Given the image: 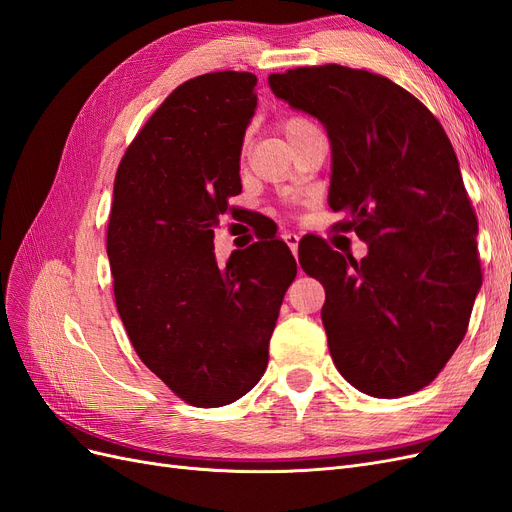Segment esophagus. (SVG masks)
Listing matches in <instances>:
<instances>
[{
  "mask_svg": "<svg viewBox=\"0 0 512 512\" xmlns=\"http://www.w3.org/2000/svg\"><path fill=\"white\" fill-rule=\"evenodd\" d=\"M282 239L286 241V245L290 247L292 254L297 256V252H299V235H297V232H290V230H286L284 235H282Z\"/></svg>",
  "mask_w": 512,
  "mask_h": 512,
  "instance_id": "1",
  "label": "esophagus"
}]
</instances>
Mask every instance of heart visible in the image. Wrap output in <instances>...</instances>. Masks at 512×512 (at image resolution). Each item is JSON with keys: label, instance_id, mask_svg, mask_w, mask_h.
Listing matches in <instances>:
<instances>
[{"label": "heart", "instance_id": "b5f03b06", "mask_svg": "<svg viewBox=\"0 0 512 512\" xmlns=\"http://www.w3.org/2000/svg\"><path fill=\"white\" fill-rule=\"evenodd\" d=\"M282 132L284 136L290 141L292 147H297L305 136H309L312 132H316V126L309 119L305 117H299V115H292V117H286L282 121Z\"/></svg>", "mask_w": 512, "mask_h": 512}]
</instances>
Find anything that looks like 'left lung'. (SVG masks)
Instances as JSON below:
<instances>
[{
	"mask_svg": "<svg viewBox=\"0 0 512 512\" xmlns=\"http://www.w3.org/2000/svg\"><path fill=\"white\" fill-rule=\"evenodd\" d=\"M277 98L327 128L335 228L369 245L356 262L324 239L299 262L327 292L322 324L354 389L393 399L433 382L468 331L480 288L478 222L440 121L386 76L337 64L271 74Z\"/></svg>",
	"mask_w": 512,
	"mask_h": 512,
	"instance_id": "obj_1",
	"label": "left lung"
}]
</instances>
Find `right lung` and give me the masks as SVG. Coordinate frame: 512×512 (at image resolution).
I'll return each mask as SVG.
<instances>
[{"mask_svg": "<svg viewBox=\"0 0 512 512\" xmlns=\"http://www.w3.org/2000/svg\"><path fill=\"white\" fill-rule=\"evenodd\" d=\"M252 72H209L170 94L123 153L106 252L117 312L141 361L185 404L220 408L252 391L297 275L280 239L232 252L213 228L237 209L239 158L256 108Z\"/></svg>", "mask_w": 512, "mask_h": 512, "instance_id": "obj_1", "label": "right lung"}]
</instances>
